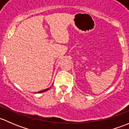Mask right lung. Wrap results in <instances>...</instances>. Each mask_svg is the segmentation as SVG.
Returning a JSON list of instances; mask_svg holds the SVG:
<instances>
[{
  "label": "right lung",
  "mask_w": 129,
  "mask_h": 129,
  "mask_svg": "<svg viewBox=\"0 0 129 129\" xmlns=\"http://www.w3.org/2000/svg\"><path fill=\"white\" fill-rule=\"evenodd\" d=\"M49 89V88H47V89H43V90H42V91H38V92H37V93H42V92H45V91H48V90Z\"/></svg>",
  "instance_id": "obj_1"
}]
</instances>
